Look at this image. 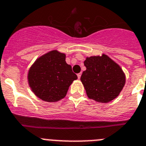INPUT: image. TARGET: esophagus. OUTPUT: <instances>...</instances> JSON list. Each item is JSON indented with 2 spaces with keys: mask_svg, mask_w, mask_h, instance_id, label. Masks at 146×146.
I'll return each mask as SVG.
<instances>
[{
  "mask_svg": "<svg viewBox=\"0 0 146 146\" xmlns=\"http://www.w3.org/2000/svg\"><path fill=\"white\" fill-rule=\"evenodd\" d=\"M81 76H82V73H79L77 74V76H78V78H81Z\"/></svg>",
  "mask_w": 146,
  "mask_h": 146,
  "instance_id": "esophagus-1",
  "label": "esophagus"
}]
</instances>
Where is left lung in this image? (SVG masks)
Here are the masks:
<instances>
[{"mask_svg":"<svg viewBox=\"0 0 146 146\" xmlns=\"http://www.w3.org/2000/svg\"><path fill=\"white\" fill-rule=\"evenodd\" d=\"M86 70L81 81L89 98L100 103H108L120 94L125 85L126 76L120 66L108 56H90L84 61Z\"/></svg>","mask_w":146,"mask_h":146,"instance_id":"1","label":"left lung"}]
</instances>
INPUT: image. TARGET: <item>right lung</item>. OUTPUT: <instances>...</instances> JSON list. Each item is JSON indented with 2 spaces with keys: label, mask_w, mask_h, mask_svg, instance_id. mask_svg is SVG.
<instances>
[{
  "label": "right lung",
  "mask_w": 146,
  "mask_h": 146,
  "mask_svg": "<svg viewBox=\"0 0 146 146\" xmlns=\"http://www.w3.org/2000/svg\"><path fill=\"white\" fill-rule=\"evenodd\" d=\"M77 78L71 66L66 63L65 54L57 50L38 58L28 74L31 90L48 102H56L65 97L70 85Z\"/></svg>",
  "instance_id": "right-lung-1"
}]
</instances>
